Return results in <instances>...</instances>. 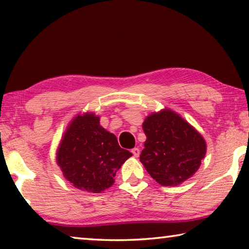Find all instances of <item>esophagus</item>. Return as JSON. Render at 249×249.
Returning <instances> with one entry per match:
<instances>
[{
    "instance_id": "1",
    "label": "esophagus",
    "mask_w": 249,
    "mask_h": 249,
    "mask_svg": "<svg viewBox=\"0 0 249 249\" xmlns=\"http://www.w3.org/2000/svg\"><path fill=\"white\" fill-rule=\"evenodd\" d=\"M132 154L134 155V157H138V156H140V154H141V150L138 149V148H136V147H135V148H133L132 149Z\"/></svg>"
}]
</instances>
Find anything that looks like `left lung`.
<instances>
[{
    "label": "left lung",
    "mask_w": 249,
    "mask_h": 249,
    "mask_svg": "<svg viewBox=\"0 0 249 249\" xmlns=\"http://www.w3.org/2000/svg\"><path fill=\"white\" fill-rule=\"evenodd\" d=\"M145 148L140 160L147 172L163 187L179 185L196 174L205 157L202 135L169 108L151 113L142 123Z\"/></svg>",
    "instance_id": "left-lung-1"
}]
</instances>
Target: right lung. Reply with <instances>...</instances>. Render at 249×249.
Instances as JSON below:
<instances>
[{"instance_id":"obj_1","label":"right lung","mask_w":249,"mask_h":249,"mask_svg":"<svg viewBox=\"0 0 249 249\" xmlns=\"http://www.w3.org/2000/svg\"><path fill=\"white\" fill-rule=\"evenodd\" d=\"M56 155L62 175L74 188L100 193L112 187L132 153L121 148L115 135L100 125V116L88 112L70 122Z\"/></svg>"}]
</instances>
